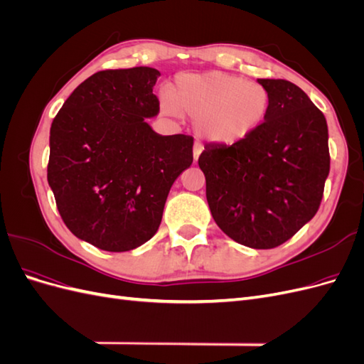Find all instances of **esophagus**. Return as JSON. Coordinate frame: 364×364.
Listing matches in <instances>:
<instances>
[{
  "label": "esophagus",
  "mask_w": 364,
  "mask_h": 364,
  "mask_svg": "<svg viewBox=\"0 0 364 364\" xmlns=\"http://www.w3.org/2000/svg\"><path fill=\"white\" fill-rule=\"evenodd\" d=\"M202 150H203V147L200 144H194V161L199 159Z\"/></svg>",
  "instance_id": "1"
}]
</instances>
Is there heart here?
<instances>
[{
  "instance_id": "heart-1",
  "label": "heart",
  "mask_w": 364,
  "mask_h": 364,
  "mask_svg": "<svg viewBox=\"0 0 364 364\" xmlns=\"http://www.w3.org/2000/svg\"><path fill=\"white\" fill-rule=\"evenodd\" d=\"M162 109L194 121L197 135L217 146L247 139L266 121L270 92L258 82L223 71L181 74L168 90Z\"/></svg>"
}]
</instances>
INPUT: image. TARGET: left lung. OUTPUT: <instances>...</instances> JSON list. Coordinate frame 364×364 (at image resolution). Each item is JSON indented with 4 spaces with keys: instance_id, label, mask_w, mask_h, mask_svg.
I'll return each mask as SVG.
<instances>
[{
    "instance_id": "obj_1",
    "label": "left lung",
    "mask_w": 364,
    "mask_h": 364,
    "mask_svg": "<svg viewBox=\"0 0 364 364\" xmlns=\"http://www.w3.org/2000/svg\"><path fill=\"white\" fill-rule=\"evenodd\" d=\"M270 111L234 146L208 144L199 158L217 226L237 243L272 249L316 215L329 173L328 126L299 86L258 79Z\"/></svg>"
}]
</instances>
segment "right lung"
I'll use <instances>...</instances> for the list:
<instances>
[{
    "mask_svg": "<svg viewBox=\"0 0 364 364\" xmlns=\"http://www.w3.org/2000/svg\"><path fill=\"white\" fill-rule=\"evenodd\" d=\"M149 67L95 73L50 129L48 185L71 232L107 252L144 245L161 225L174 181L193 164V138L159 135Z\"/></svg>",
    "mask_w": 364,
    "mask_h": 364,
    "instance_id": "1",
    "label": "right lung"
}]
</instances>
